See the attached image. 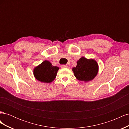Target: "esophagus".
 <instances>
[{"instance_id": "obj_1", "label": "esophagus", "mask_w": 129, "mask_h": 129, "mask_svg": "<svg viewBox=\"0 0 129 129\" xmlns=\"http://www.w3.org/2000/svg\"><path fill=\"white\" fill-rule=\"evenodd\" d=\"M67 65H65V64H62L61 66V67L62 68H67Z\"/></svg>"}]
</instances>
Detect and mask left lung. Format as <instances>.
<instances>
[{
  "mask_svg": "<svg viewBox=\"0 0 129 129\" xmlns=\"http://www.w3.org/2000/svg\"><path fill=\"white\" fill-rule=\"evenodd\" d=\"M77 64L76 67L73 68V71L76 79L80 81H91L98 73L99 66L94 60L82 57Z\"/></svg>",
  "mask_w": 129,
  "mask_h": 129,
  "instance_id": "left-lung-1",
  "label": "left lung"
}]
</instances>
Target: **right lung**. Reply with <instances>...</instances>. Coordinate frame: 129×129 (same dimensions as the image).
I'll use <instances>...</instances> for the list:
<instances>
[{"mask_svg":"<svg viewBox=\"0 0 129 129\" xmlns=\"http://www.w3.org/2000/svg\"><path fill=\"white\" fill-rule=\"evenodd\" d=\"M58 68L53 66L50 62L44 61L34 69L36 79L44 83H50L55 79Z\"/></svg>","mask_w":129,"mask_h":129,"instance_id":"obj_1","label":"right lung"}]
</instances>
